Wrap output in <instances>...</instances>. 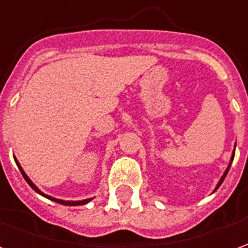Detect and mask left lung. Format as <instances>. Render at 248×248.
<instances>
[{
	"label": "left lung",
	"instance_id": "obj_1",
	"mask_svg": "<svg viewBox=\"0 0 248 248\" xmlns=\"http://www.w3.org/2000/svg\"><path fill=\"white\" fill-rule=\"evenodd\" d=\"M232 158H234V155H232ZM229 169H230V166H229ZM229 169H227V170H226V171H224L223 177L220 178V181H219V183H218V186H217V188H218V187L220 186V185H222V182H223V179H224V178H226V175H227V172H229ZM217 188H215V190H217Z\"/></svg>",
	"mask_w": 248,
	"mask_h": 248
}]
</instances>
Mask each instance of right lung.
Listing matches in <instances>:
<instances>
[{"mask_svg": "<svg viewBox=\"0 0 248 248\" xmlns=\"http://www.w3.org/2000/svg\"><path fill=\"white\" fill-rule=\"evenodd\" d=\"M16 162H17V161H16ZM17 166H18L19 171H21V174H22V177L25 178V181H26V182L29 183V186L31 187V188H33V190H34V191H37V192H38V194H41V195H44V197L49 198V199H51V201H54V202L60 203V204H65V206H79V204H85V203L90 202V201H92V198H90V199H85V201H78V202H69V201H67V202H66V201H61V199H56V198L49 197V195H45V194H44V192H41L40 190H38V188H37V187H35L34 183H33V182H31V181H30L29 177H28V175H26V174H25L24 170H22V167L19 166V163H18V162H17Z\"/></svg>", "mask_w": 248, "mask_h": 248, "instance_id": "right-lung-1", "label": "right lung"}]
</instances>
